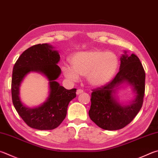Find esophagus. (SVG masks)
I'll return each mask as SVG.
<instances>
[{
  "instance_id": "34e87169",
  "label": "esophagus",
  "mask_w": 158,
  "mask_h": 158,
  "mask_svg": "<svg viewBox=\"0 0 158 158\" xmlns=\"http://www.w3.org/2000/svg\"><path fill=\"white\" fill-rule=\"evenodd\" d=\"M84 93V90H82V89H78V90H77V94H81V93Z\"/></svg>"
}]
</instances>
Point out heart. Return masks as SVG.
<instances>
[{"label":"heart","mask_w":158,"mask_h":158,"mask_svg":"<svg viewBox=\"0 0 158 158\" xmlns=\"http://www.w3.org/2000/svg\"><path fill=\"white\" fill-rule=\"evenodd\" d=\"M72 68L63 67L65 77L77 81L79 76L86 77L89 84L100 86L113 77L118 67V59L112 52L99 50L77 53L70 59Z\"/></svg>","instance_id":"obj_1"}]
</instances>
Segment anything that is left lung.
Segmentation results:
<instances>
[{"mask_svg": "<svg viewBox=\"0 0 158 158\" xmlns=\"http://www.w3.org/2000/svg\"><path fill=\"white\" fill-rule=\"evenodd\" d=\"M124 81L136 91V98L127 107H123L113 97L114 88ZM89 117L93 122L105 130L123 128L133 121L143 104L145 92V71L139 59L134 54L123 55L119 71L104 85L92 90Z\"/></svg>", "mask_w": 158, "mask_h": 158, "instance_id": "1", "label": "left lung"}]
</instances>
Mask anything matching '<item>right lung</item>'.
<instances>
[{
    "label": "right lung",
    "instance_id": "1",
    "mask_svg": "<svg viewBox=\"0 0 158 158\" xmlns=\"http://www.w3.org/2000/svg\"><path fill=\"white\" fill-rule=\"evenodd\" d=\"M60 56L47 44H37L21 54L14 65L11 79V99L14 106L30 127L38 130H52L66 117L68 106L76 97V88L67 90L55 81L61 74L57 65ZM30 71L44 73L50 81L51 92L47 101L36 109L25 107L19 98V86L24 77Z\"/></svg>",
    "mask_w": 158,
    "mask_h": 158
}]
</instances>
